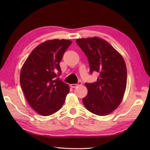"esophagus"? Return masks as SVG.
Instances as JSON below:
<instances>
[{
    "mask_svg": "<svg viewBox=\"0 0 150 150\" xmlns=\"http://www.w3.org/2000/svg\"><path fill=\"white\" fill-rule=\"evenodd\" d=\"M80 85H82V82L81 81H79V82L77 84H70V86H71V88H75L77 86H80Z\"/></svg>",
    "mask_w": 150,
    "mask_h": 150,
    "instance_id": "esophagus-1",
    "label": "esophagus"
}]
</instances>
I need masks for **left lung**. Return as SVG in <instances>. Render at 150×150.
<instances>
[{"instance_id":"left-lung-1","label":"left lung","mask_w":150,"mask_h":150,"mask_svg":"<svg viewBox=\"0 0 150 150\" xmlns=\"http://www.w3.org/2000/svg\"><path fill=\"white\" fill-rule=\"evenodd\" d=\"M86 55L90 73H98L97 82L86 83L88 94L82 98L90 112L104 116L116 110L122 100L127 83V69L122 56L105 40L97 37L76 39Z\"/></svg>"}]
</instances>
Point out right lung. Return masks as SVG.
Here are the masks:
<instances>
[{
    "mask_svg": "<svg viewBox=\"0 0 150 150\" xmlns=\"http://www.w3.org/2000/svg\"><path fill=\"white\" fill-rule=\"evenodd\" d=\"M71 43L66 39L46 40L31 52L22 67V90L30 106L41 115L59 111L69 93V85L57 77L61 73L59 63Z\"/></svg>",
    "mask_w": 150,
    "mask_h": 150,
    "instance_id": "add662e5",
    "label": "right lung"
}]
</instances>
